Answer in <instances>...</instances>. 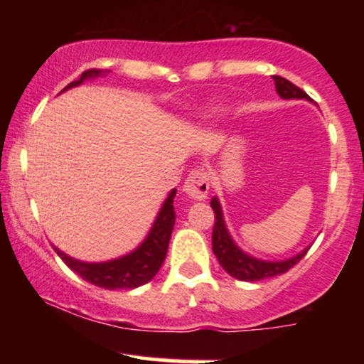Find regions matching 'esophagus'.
<instances>
[{"label": "esophagus", "instance_id": "obj_1", "mask_svg": "<svg viewBox=\"0 0 364 364\" xmlns=\"http://www.w3.org/2000/svg\"><path fill=\"white\" fill-rule=\"evenodd\" d=\"M210 190V181H208V173L205 169L191 171L190 176L186 178L183 191L193 200H203Z\"/></svg>", "mask_w": 364, "mask_h": 364}]
</instances>
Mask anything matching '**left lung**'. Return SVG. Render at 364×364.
<instances>
[{"label":"left lung","instance_id":"obj_1","mask_svg":"<svg viewBox=\"0 0 364 364\" xmlns=\"http://www.w3.org/2000/svg\"><path fill=\"white\" fill-rule=\"evenodd\" d=\"M272 77L275 82V90H277V94L282 99H310V95L306 92L299 89L298 85H294L287 78L279 77V75H272ZM210 207L215 214L214 231H212V250H214L217 260L223 265V269L235 279L253 282L286 274L287 270L292 269L308 253V250H304L303 253L296 255V257H292L286 262H262L253 257H248V255L241 252L232 243L231 236L228 235V229H225L223 219V210H220L217 198L212 200Z\"/></svg>","mask_w":364,"mask_h":364}]
</instances>
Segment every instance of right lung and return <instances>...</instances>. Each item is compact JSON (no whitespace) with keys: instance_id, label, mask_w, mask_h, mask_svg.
<instances>
[{"instance_id":"obj_1","label":"right lung","mask_w":364,"mask_h":364,"mask_svg":"<svg viewBox=\"0 0 364 364\" xmlns=\"http://www.w3.org/2000/svg\"><path fill=\"white\" fill-rule=\"evenodd\" d=\"M99 73L101 72L95 68L87 70V72L82 73L80 80L68 83L63 90L80 85L85 78L97 77ZM174 196H176V190L171 191L168 200L162 205L147 240L127 257L104 263H85L70 258L68 255L60 252L56 246H54V252L60 255L61 260L75 274H78L82 279L94 284V286L104 287V289H133V287L144 286V284L152 281L154 275L159 272L166 258V253H168L171 232H173L174 220H176Z\"/></svg>"}]
</instances>
